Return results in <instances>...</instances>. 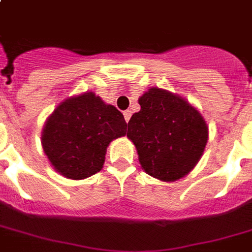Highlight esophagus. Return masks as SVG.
<instances>
[{"label":"esophagus","mask_w":252,"mask_h":252,"mask_svg":"<svg viewBox=\"0 0 252 252\" xmlns=\"http://www.w3.org/2000/svg\"><path fill=\"white\" fill-rule=\"evenodd\" d=\"M131 115H132L131 111H126V112H124V119H126V123H128V121H129V119H131Z\"/></svg>","instance_id":"1"}]
</instances>
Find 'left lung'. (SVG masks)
I'll use <instances>...</instances> for the list:
<instances>
[{"mask_svg":"<svg viewBox=\"0 0 252 252\" xmlns=\"http://www.w3.org/2000/svg\"><path fill=\"white\" fill-rule=\"evenodd\" d=\"M141 109L128 123L126 137L135 144L141 168L163 182L184 178L202 158L208 126L186 98L151 88L139 98Z\"/></svg>","mask_w":252,"mask_h":252,"instance_id":"obj_1","label":"left lung"}]
</instances>
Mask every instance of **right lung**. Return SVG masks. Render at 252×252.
I'll return each instance as SVG.
<instances>
[{
	"mask_svg": "<svg viewBox=\"0 0 252 252\" xmlns=\"http://www.w3.org/2000/svg\"><path fill=\"white\" fill-rule=\"evenodd\" d=\"M126 133L123 113L85 92L56 108L44 126L41 143L60 175L81 180L102 168L109 143Z\"/></svg>",
	"mask_w": 252,
	"mask_h": 252,
	"instance_id": "add662e5",
	"label": "right lung"
}]
</instances>
